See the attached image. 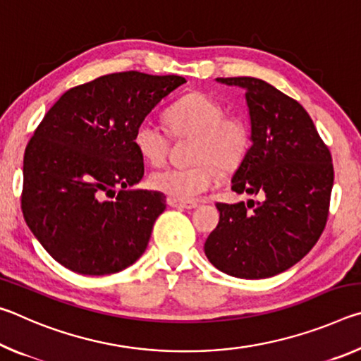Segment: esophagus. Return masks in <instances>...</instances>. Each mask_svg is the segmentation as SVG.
Returning <instances> with one entry per match:
<instances>
[{"label": "esophagus", "mask_w": 361, "mask_h": 361, "mask_svg": "<svg viewBox=\"0 0 361 361\" xmlns=\"http://www.w3.org/2000/svg\"><path fill=\"white\" fill-rule=\"evenodd\" d=\"M167 204L170 207H173V209H185V210L195 209V207H197V204H195V202H181V200H176V199H172V197L167 199Z\"/></svg>", "instance_id": "obj_1"}]
</instances>
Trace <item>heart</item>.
Instances as JSON below:
<instances>
[{"label":"heart","mask_w":361,"mask_h":361,"mask_svg":"<svg viewBox=\"0 0 361 361\" xmlns=\"http://www.w3.org/2000/svg\"><path fill=\"white\" fill-rule=\"evenodd\" d=\"M166 122L175 138L194 137L189 167H166L149 175V186L169 197L189 202L216 185L219 170L240 166L250 145L245 119L226 114L221 102L204 92H191L166 111ZM133 145L146 162L161 166L170 149V135L161 126L145 119L133 132Z\"/></svg>","instance_id":"obj_1"}]
</instances>
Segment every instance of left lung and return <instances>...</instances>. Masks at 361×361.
Masks as SVG:
<instances>
[{"label": "left lung", "mask_w": 361, "mask_h": 361, "mask_svg": "<svg viewBox=\"0 0 361 361\" xmlns=\"http://www.w3.org/2000/svg\"><path fill=\"white\" fill-rule=\"evenodd\" d=\"M245 89L252 146L232 176V191L261 202L216 204L219 223L205 255L232 277L267 279L295 266L325 229L334 180L331 152L307 111L256 78H216Z\"/></svg>", "instance_id": "8db88e82"}]
</instances>
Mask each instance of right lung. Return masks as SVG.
I'll return each instance as SVG.
<instances>
[{
    "instance_id": "obj_1",
    "label": "right lung",
    "mask_w": 361,
    "mask_h": 361,
    "mask_svg": "<svg viewBox=\"0 0 361 361\" xmlns=\"http://www.w3.org/2000/svg\"><path fill=\"white\" fill-rule=\"evenodd\" d=\"M185 82L176 75L113 73L66 90L42 118L23 156L22 212L66 269L106 276L145 253L166 195L129 189L145 173L133 132Z\"/></svg>"
}]
</instances>
